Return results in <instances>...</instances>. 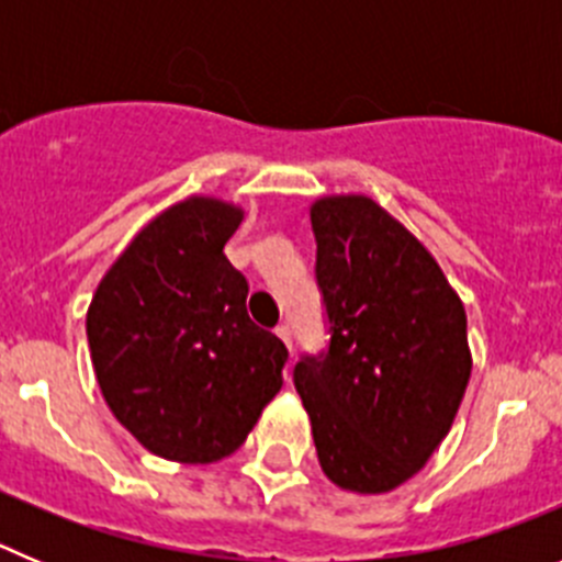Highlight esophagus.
<instances>
[{"mask_svg":"<svg viewBox=\"0 0 562 562\" xmlns=\"http://www.w3.org/2000/svg\"><path fill=\"white\" fill-rule=\"evenodd\" d=\"M276 335L281 337V340H284V346H286V349L292 351V335H290V326H284V324H281V326H278V329H276Z\"/></svg>","mask_w":562,"mask_h":562,"instance_id":"esophagus-1","label":"esophagus"}]
</instances>
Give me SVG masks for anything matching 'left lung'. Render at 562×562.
I'll list each match as a JSON object with an SVG mask.
<instances>
[{"label": "left lung", "mask_w": 562, "mask_h": 562, "mask_svg": "<svg viewBox=\"0 0 562 562\" xmlns=\"http://www.w3.org/2000/svg\"><path fill=\"white\" fill-rule=\"evenodd\" d=\"M331 342L295 366L317 461L340 490L382 495L450 434L473 355L459 292L419 238L366 193L310 205Z\"/></svg>", "instance_id": "obj_1"}]
</instances>
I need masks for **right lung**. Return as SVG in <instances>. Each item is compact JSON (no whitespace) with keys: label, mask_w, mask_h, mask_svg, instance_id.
I'll return each mask as SVG.
<instances>
[{"label":"right lung","mask_w":562,"mask_h":562,"mask_svg":"<svg viewBox=\"0 0 562 562\" xmlns=\"http://www.w3.org/2000/svg\"><path fill=\"white\" fill-rule=\"evenodd\" d=\"M245 207L193 193L157 213L101 278L87 310L109 411L148 453L213 464L245 445L281 391L286 346L247 315L225 245Z\"/></svg>","instance_id":"right-lung-1"}]
</instances>
